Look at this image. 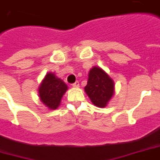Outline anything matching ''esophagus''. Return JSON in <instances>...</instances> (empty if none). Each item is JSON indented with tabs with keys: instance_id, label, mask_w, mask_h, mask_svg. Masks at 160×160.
<instances>
[{
	"instance_id": "esophagus-1",
	"label": "esophagus",
	"mask_w": 160,
	"mask_h": 160,
	"mask_svg": "<svg viewBox=\"0 0 160 160\" xmlns=\"http://www.w3.org/2000/svg\"><path fill=\"white\" fill-rule=\"evenodd\" d=\"M72 86H73L74 88H78V87H79V82L77 81L76 82H74L73 84H72Z\"/></svg>"
}]
</instances>
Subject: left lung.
Returning <instances> with one entry per match:
<instances>
[{
  "instance_id": "obj_1",
  "label": "left lung",
  "mask_w": 160,
  "mask_h": 160,
  "mask_svg": "<svg viewBox=\"0 0 160 160\" xmlns=\"http://www.w3.org/2000/svg\"><path fill=\"white\" fill-rule=\"evenodd\" d=\"M84 91L95 106L104 108L115 93V83L102 68L94 66L89 71Z\"/></svg>"
}]
</instances>
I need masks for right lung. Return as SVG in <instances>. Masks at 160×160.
Segmentation results:
<instances>
[{"instance_id": "obj_1", "label": "right lung", "mask_w": 160, "mask_h": 160, "mask_svg": "<svg viewBox=\"0 0 160 160\" xmlns=\"http://www.w3.org/2000/svg\"><path fill=\"white\" fill-rule=\"evenodd\" d=\"M68 90V86L56 74L48 72L38 88V97L40 101L49 110L59 107L61 100Z\"/></svg>"}]
</instances>
